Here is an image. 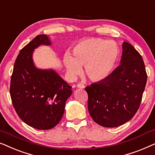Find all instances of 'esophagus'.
<instances>
[{"instance_id": "1", "label": "esophagus", "mask_w": 155, "mask_h": 155, "mask_svg": "<svg viewBox=\"0 0 155 155\" xmlns=\"http://www.w3.org/2000/svg\"><path fill=\"white\" fill-rule=\"evenodd\" d=\"M76 87H77L78 88H80V89H84V87H85V86H84V84L82 83H78Z\"/></svg>"}]
</instances>
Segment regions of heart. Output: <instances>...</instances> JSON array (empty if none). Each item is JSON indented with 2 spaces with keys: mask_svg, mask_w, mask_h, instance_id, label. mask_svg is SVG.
Returning a JSON list of instances; mask_svg holds the SVG:
<instances>
[{
  "mask_svg": "<svg viewBox=\"0 0 155 155\" xmlns=\"http://www.w3.org/2000/svg\"><path fill=\"white\" fill-rule=\"evenodd\" d=\"M118 48L115 42L99 39L87 38L75 44L73 56L67 53L63 63L68 73L72 78L82 71L85 65L87 75L93 81H101L111 73L118 56Z\"/></svg>",
  "mask_w": 155,
  "mask_h": 155,
  "instance_id": "heart-1",
  "label": "heart"
}]
</instances>
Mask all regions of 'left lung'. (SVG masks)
Segmentation results:
<instances>
[{
  "label": "left lung",
  "mask_w": 155,
  "mask_h": 155,
  "mask_svg": "<svg viewBox=\"0 0 155 155\" xmlns=\"http://www.w3.org/2000/svg\"><path fill=\"white\" fill-rule=\"evenodd\" d=\"M122 48L119 66L106 79L85 88L91 117L107 128L121 126L134 116L147 82L141 55L128 42L124 41Z\"/></svg>",
  "instance_id": "1"
}]
</instances>
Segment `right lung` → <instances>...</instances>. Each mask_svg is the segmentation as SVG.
Instances as JSON below:
<instances>
[{
    "label": "right lung",
    "mask_w": 155,
    "mask_h": 155,
    "mask_svg": "<svg viewBox=\"0 0 155 155\" xmlns=\"http://www.w3.org/2000/svg\"><path fill=\"white\" fill-rule=\"evenodd\" d=\"M51 44L46 35H40L20 50L14 65L10 93L15 111L28 126L48 130L56 126L64 114L71 88L54 70L39 69L32 54L40 45Z\"/></svg>",
    "instance_id": "1"
}]
</instances>
